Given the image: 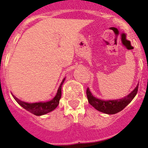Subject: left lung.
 Here are the masks:
<instances>
[{
    "label": "left lung",
    "mask_w": 148,
    "mask_h": 148,
    "mask_svg": "<svg viewBox=\"0 0 148 148\" xmlns=\"http://www.w3.org/2000/svg\"><path fill=\"white\" fill-rule=\"evenodd\" d=\"M138 88V83L129 95L122 98L116 99V100H101L97 98L92 95V92H90L89 88H88L86 90L87 98L88 103L97 111L108 115H112L124 110L133 101V99L137 94Z\"/></svg>",
    "instance_id": "left-lung-1"
}]
</instances>
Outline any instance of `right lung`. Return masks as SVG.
<instances>
[{"label":"right lung","instance_id":"obj_1","mask_svg":"<svg viewBox=\"0 0 148 148\" xmlns=\"http://www.w3.org/2000/svg\"><path fill=\"white\" fill-rule=\"evenodd\" d=\"M65 78H64L63 80L62 81L61 84H60V87H59L56 95L55 97L48 101H41V102H36V103H28L24 102V101H21L20 99L17 98L14 95H12L14 97L16 102L20 105L21 106H22L24 110H26L27 111L31 112L33 115H37V116H41V115H45L47 113L51 112L53 110H54L57 106L60 103V100L61 98L62 95V86L63 84L64 81H65Z\"/></svg>","mask_w":148,"mask_h":148}]
</instances>
